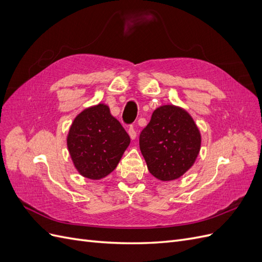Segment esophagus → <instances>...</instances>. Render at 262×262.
Listing matches in <instances>:
<instances>
[{"label":"esophagus","mask_w":262,"mask_h":262,"mask_svg":"<svg viewBox=\"0 0 262 262\" xmlns=\"http://www.w3.org/2000/svg\"><path fill=\"white\" fill-rule=\"evenodd\" d=\"M128 133H129L131 140H136V138H137V130H136V128H134V126H130L129 130H128Z\"/></svg>","instance_id":"esophagus-1"}]
</instances>
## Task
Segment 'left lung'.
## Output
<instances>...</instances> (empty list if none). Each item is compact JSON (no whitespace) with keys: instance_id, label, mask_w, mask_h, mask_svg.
Returning <instances> with one entry per match:
<instances>
[{"instance_id":"8db88e82","label":"left lung","mask_w":262,"mask_h":262,"mask_svg":"<svg viewBox=\"0 0 262 262\" xmlns=\"http://www.w3.org/2000/svg\"><path fill=\"white\" fill-rule=\"evenodd\" d=\"M201 147L192 117L173 105L156 108L140 134V149L148 171L162 181L181 177L191 168Z\"/></svg>"}]
</instances>
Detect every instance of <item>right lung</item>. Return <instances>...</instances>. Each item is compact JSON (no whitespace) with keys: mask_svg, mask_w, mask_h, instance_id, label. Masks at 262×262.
Wrapping results in <instances>:
<instances>
[{"mask_svg":"<svg viewBox=\"0 0 262 262\" xmlns=\"http://www.w3.org/2000/svg\"><path fill=\"white\" fill-rule=\"evenodd\" d=\"M67 144L76 170L85 178L99 180L117 167L130 144V137L109 107L98 104L75 117Z\"/></svg>","mask_w":262,"mask_h":262,"instance_id":"add662e5","label":"right lung"}]
</instances>
